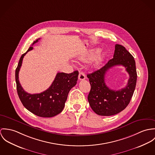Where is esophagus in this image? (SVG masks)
<instances>
[{
    "instance_id": "1",
    "label": "esophagus",
    "mask_w": 155,
    "mask_h": 155,
    "mask_svg": "<svg viewBox=\"0 0 155 155\" xmlns=\"http://www.w3.org/2000/svg\"><path fill=\"white\" fill-rule=\"evenodd\" d=\"M78 78H79L80 80H85L86 79V75H85V74L83 72L80 71V73H79Z\"/></svg>"
}]
</instances>
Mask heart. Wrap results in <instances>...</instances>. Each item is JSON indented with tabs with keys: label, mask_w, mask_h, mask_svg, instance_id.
<instances>
[{
	"label": "heart",
	"mask_w": 155,
	"mask_h": 155,
	"mask_svg": "<svg viewBox=\"0 0 155 155\" xmlns=\"http://www.w3.org/2000/svg\"><path fill=\"white\" fill-rule=\"evenodd\" d=\"M97 50H94V51L90 52L89 53L87 54L86 56H84L81 57L80 58V59L82 61H84V62H90V61H92L93 59H94V58L95 57V55L97 53ZM105 56H106L105 52H102V53H100L96 57V58L95 59V65L96 66H98V65H99L100 64H101L102 63V62L104 59Z\"/></svg>",
	"instance_id": "heart-1"
}]
</instances>
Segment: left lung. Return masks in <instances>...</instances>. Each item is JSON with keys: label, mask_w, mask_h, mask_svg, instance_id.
I'll use <instances>...</instances> for the list:
<instances>
[{"label": "left lung", "mask_w": 155, "mask_h": 155, "mask_svg": "<svg viewBox=\"0 0 155 155\" xmlns=\"http://www.w3.org/2000/svg\"><path fill=\"white\" fill-rule=\"evenodd\" d=\"M123 66L130 78L124 88L112 90L105 84L104 78L107 72L114 66ZM91 89L88 101L93 110L99 115L111 116L120 113L130 103L137 82L136 62L131 54L123 46L116 45L114 58L102 68L87 74Z\"/></svg>", "instance_id": "left-lung-1"}]
</instances>
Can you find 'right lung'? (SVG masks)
<instances>
[{
  "instance_id": "1",
  "label": "right lung",
  "mask_w": 155,
  "mask_h": 155,
  "mask_svg": "<svg viewBox=\"0 0 155 155\" xmlns=\"http://www.w3.org/2000/svg\"><path fill=\"white\" fill-rule=\"evenodd\" d=\"M38 40L35 41L31 46ZM33 49L32 46L30 47L22 54L15 71L18 94L24 106L30 112L40 117L51 118L62 111L70 90L77 84L78 71H75L70 74L58 72L51 86L46 90L38 94L28 93L24 90L19 81L18 74L24 56Z\"/></svg>"
}]
</instances>
